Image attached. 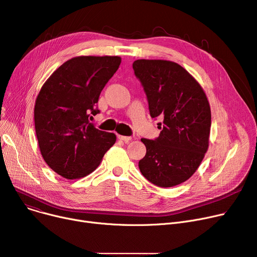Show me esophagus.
<instances>
[{
    "label": "esophagus",
    "mask_w": 257,
    "mask_h": 257,
    "mask_svg": "<svg viewBox=\"0 0 257 257\" xmlns=\"http://www.w3.org/2000/svg\"><path fill=\"white\" fill-rule=\"evenodd\" d=\"M117 138H118V140L123 141V142H125V143H128V142H130V141L132 140V138H130V137H124V136H117Z\"/></svg>",
    "instance_id": "34e87169"
}]
</instances>
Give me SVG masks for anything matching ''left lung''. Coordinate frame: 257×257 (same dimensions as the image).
Masks as SVG:
<instances>
[{
  "label": "left lung",
  "instance_id": "obj_1",
  "mask_svg": "<svg viewBox=\"0 0 257 257\" xmlns=\"http://www.w3.org/2000/svg\"><path fill=\"white\" fill-rule=\"evenodd\" d=\"M133 70L147 94L150 115L164 118L156 140L142 139L147 153L140 171L157 186L178 185L193 176L208 149L209 102L198 81L176 62L138 59Z\"/></svg>",
  "mask_w": 257,
  "mask_h": 257
}]
</instances>
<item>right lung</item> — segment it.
Segmentation results:
<instances>
[{"label":"right lung","instance_id":"add662e5","mask_svg":"<svg viewBox=\"0 0 257 257\" xmlns=\"http://www.w3.org/2000/svg\"><path fill=\"white\" fill-rule=\"evenodd\" d=\"M120 61L118 56L74 57L39 90L34 106L39 150L47 165L63 178L87 176L116 141L114 133L94 128L88 118L99 113L100 93Z\"/></svg>","mask_w":257,"mask_h":257}]
</instances>
